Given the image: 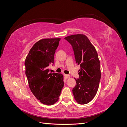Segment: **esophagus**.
I'll list each match as a JSON object with an SVG mask.
<instances>
[{"label": "esophagus", "instance_id": "esophagus-1", "mask_svg": "<svg viewBox=\"0 0 127 127\" xmlns=\"http://www.w3.org/2000/svg\"><path fill=\"white\" fill-rule=\"evenodd\" d=\"M64 77L66 78H69L70 77V76L69 75H66V74H64Z\"/></svg>", "mask_w": 127, "mask_h": 127}]
</instances>
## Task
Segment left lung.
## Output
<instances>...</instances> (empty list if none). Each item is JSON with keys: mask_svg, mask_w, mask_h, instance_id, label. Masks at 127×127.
<instances>
[{"mask_svg": "<svg viewBox=\"0 0 127 127\" xmlns=\"http://www.w3.org/2000/svg\"><path fill=\"white\" fill-rule=\"evenodd\" d=\"M71 44L76 62L80 66L79 79L72 90L76 101L86 104L93 99L98 90L101 72L100 61L94 46L84 34H78L64 38Z\"/></svg>", "mask_w": 127, "mask_h": 127, "instance_id": "left-lung-1", "label": "left lung"}]
</instances>
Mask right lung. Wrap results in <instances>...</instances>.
Instances as JSON below:
<instances>
[{
  "label": "right lung",
  "instance_id": "1",
  "mask_svg": "<svg viewBox=\"0 0 127 127\" xmlns=\"http://www.w3.org/2000/svg\"><path fill=\"white\" fill-rule=\"evenodd\" d=\"M60 38L43 39L30 49L25 60V74L32 93L40 102L51 105L59 99L64 86L61 74L49 72Z\"/></svg>",
  "mask_w": 127,
  "mask_h": 127
}]
</instances>
